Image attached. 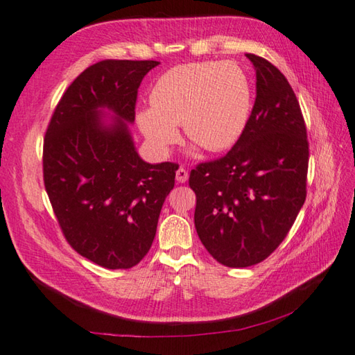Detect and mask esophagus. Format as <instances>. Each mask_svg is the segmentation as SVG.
<instances>
[{"instance_id": "34e87169", "label": "esophagus", "mask_w": 355, "mask_h": 355, "mask_svg": "<svg viewBox=\"0 0 355 355\" xmlns=\"http://www.w3.org/2000/svg\"><path fill=\"white\" fill-rule=\"evenodd\" d=\"M175 178L178 183H186L187 178H189V172H187L183 166H180V168L177 169V173H175Z\"/></svg>"}]
</instances>
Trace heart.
Here are the masks:
<instances>
[{
    "instance_id": "obj_1",
    "label": "heart",
    "mask_w": 355,
    "mask_h": 355,
    "mask_svg": "<svg viewBox=\"0 0 355 355\" xmlns=\"http://www.w3.org/2000/svg\"><path fill=\"white\" fill-rule=\"evenodd\" d=\"M152 106L137 115L155 154L166 155L186 137L211 152L237 143L251 114V86L234 62H189L164 72L152 87Z\"/></svg>"
}]
</instances>
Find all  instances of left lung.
Here are the masks:
<instances>
[{
    "label": "left lung",
    "mask_w": 355,
    "mask_h": 355,
    "mask_svg": "<svg viewBox=\"0 0 355 355\" xmlns=\"http://www.w3.org/2000/svg\"><path fill=\"white\" fill-rule=\"evenodd\" d=\"M257 96L246 128L225 157L197 164V234L227 268L257 265L286 237L306 200L309 143L293 87L268 60L246 53Z\"/></svg>",
    "instance_id": "obj_1"
}]
</instances>
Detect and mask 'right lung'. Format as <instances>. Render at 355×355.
I'll list each match as a JSON object with an SVG mask.
<instances>
[{
	"instance_id": "add662e5",
	"label": "right lung",
	"mask_w": 355,
	"mask_h": 355,
	"mask_svg": "<svg viewBox=\"0 0 355 355\" xmlns=\"http://www.w3.org/2000/svg\"><path fill=\"white\" fill-rule=\"evenodd\" d=\"M158 61L103 60L66 89L49 121L43 178L62 235L76 252L107 269H129L149 252L177 163L138 157L128 124L138 87ZM117 116L104 125L101 109Z\"/></svg>"
}]
</instances>
